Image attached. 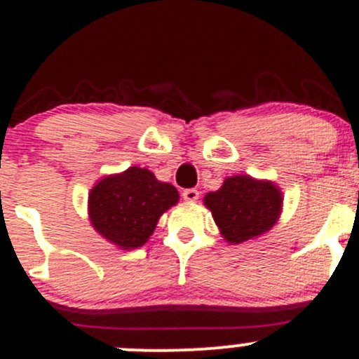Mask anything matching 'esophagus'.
<instances>
[{
	"label": "esophagus",
	"mask_w": 359,
	"mask_h": 359,
	"mask_svg": "<svg viewBox=\"0 0 359 359\" xmlns=\"http://www.w3.org/2000/svg\"><path fill=\"white\" fill-rule=\"evenodd\" d=\"M182 198L186 199V201H189V203L198 201V199H199V191L198 189H186V191L182 192Z\"/></svg>",
	"instance_id": "esophagus-1"
}]
</instances>
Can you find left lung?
Here are the masks:
<instances>
[{
  "label": "left lung",
  "instance_id": "left-lung-1",
  "mask_svg": "<svg viewBox=\"0 0 359 359\" xmlns=\"http://www.w3.org/2000/svg\"><path fill=\"white\" fill-rule=\"evenodd\" d=\"M282 192L270 180L232 175L218 191L205 196L206 208L230 244L256 239L277 224L282 211Z\"/></svg>",
  "mask_w": 359,
  "mask_h": 359
}]
</instances>
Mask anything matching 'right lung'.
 <instances>
[{
    "mask_svg": "<svg viewBox=\"0 0 359 359\" xmlns=\"http://www.w3.org/2000/svg\"><path fill=\"white\" fill-rule=\"evenodd\" d=\"M179 203V191L160 182L148 168L130 167L107 175L89 192V220L94 230L120 249L141 248L161 215Z\"/></svg>",
    "mask_w": 359,
    "mask_h": 359,
    "instance_id": "obj_1",
    "label": "right lung"
}]
</instances>
